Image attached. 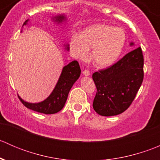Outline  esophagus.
<instances>
[{"instance_id": "esophagus-1", "label": "esophagus", "mask_w": 160, "mask_h": 160, "mask_svg": "<svg viewBox=\"0 0 160 160\" xmlns=\"http://www.w3.org/2000/svg\"><path fill=\"white\" fill-rule=\"evenodd\" d=\"M83 75H84V76H86V77H88V76L90 75V71L88 70H85L83 72Z\"/></svg>"}]
</instances>
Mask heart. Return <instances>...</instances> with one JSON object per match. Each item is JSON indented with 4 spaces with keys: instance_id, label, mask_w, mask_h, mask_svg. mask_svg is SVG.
<instances>
[{
    "instance_id": "1",
    "label": "heart",
    "mask_w": 160,
    "mask_h": 160,
    "mask_svg": "<svg viewBox=\"0 0 160 160\" xmlns=\"http://www.w3.org/2000/svg\"><path fill=\"white\" fill-rule=\"evenodd\" d=\"M126 43V34L121 28L96 24L85 28L70 42V48L79 59H85L92 51L93 63L99 68H106L117 62Z\"/></svg>"
}]
</instances>
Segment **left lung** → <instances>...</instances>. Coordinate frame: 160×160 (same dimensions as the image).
Returning <instances> with one entry per match:
<instances>
[{
    "label": "left lung",
    "mask_w": 160,
    "mask_h": 160,
    "mask_svg": "<svg viewBox=\"0 0 160 160\" xmlns=\"http://www.w3.org/2000/svg\"><path fill=\"white\" fill-rule=\"evenodd\" d=\"M143 65L142 51L138 47L111 67L93 72L97 93L93 108L98 114L117 115L129 108L143 81Z\"/></svg>",
    "instance_id": "left-lung-1"
}]
</instances>
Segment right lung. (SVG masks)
<instances>
[{"instance_id": "right-lung-1", "label": "right lung", "mask_w": 160, "mask_h": 160, "mask_svg": "<svg viewBox=\"0 0 160 160\" xmlns=\"http://www.w3.org/2000/svg\"><path fill=\"white\" fill-rule=\"evenodd\" d=\"M52 20L59 24L61 23L62 21L66 20V17L63 14H59V15L53 17ZM28 22V20L25 21L23 25H27ZM65 46L66 49L69 50V48H70L69 45L67 44ZM80 72H81V70H80L78 62L76 60L72 61L68 65L65 66L62 68L60 77L54 90L46 100L39 103H29L25 101L19 96L18 98L27 108L32 111L46 114H51L59 112L65 105L69 92L73 83L80 77Z\"/></svg>"}]
</instances>
